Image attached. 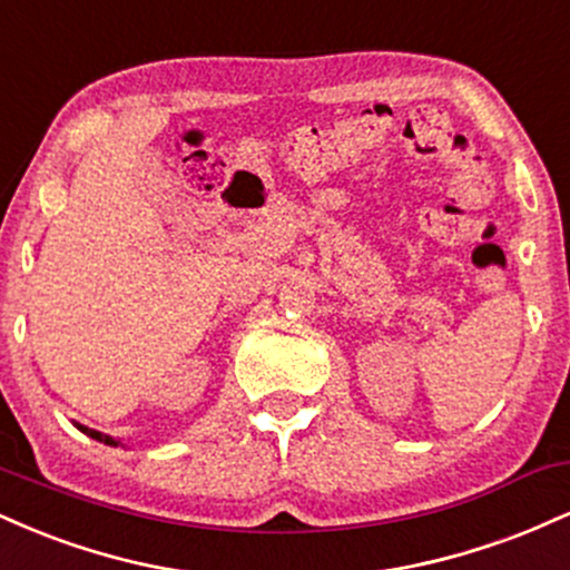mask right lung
<instances>
[{"label":"right lung","instance_id":"1","mask_svg":"<svg viewBox=\"0 0 570 570\" xmlns=\"http://www.w3.org/2000/svg\"><path fill=\"white\" fill-rule=\"evenodd\" d=\"M75 426H77V429H80V431H82V434H88V436H90V440H96V442H104V444H112V448H117V444H120V442H117V440H112V436H109V434H101V431H96V429H88V426H82V423H75Z\"/></svg>","mask_w":570,"mask_h":570}]
</instances>
